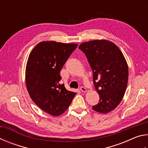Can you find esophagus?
Listing matches in <instances>:
<instances>
[{
  "instance_id": "esophagus-1",
  "label": "esophagus",
  "mask_w": 148,
  "mask_h": 148,
  "mask_svg": "<svg viewBox=\"0 0 148 148\" xmlns=\"http://www.w3.org/2000/svg\"><path fill=\"white\" fill-rule=\"evenodd\" d=\"M80 90H81L82 92H86L87 91V89L86 87H84L83 86H82L81 87H80Z\"/></svg>"
}]
</instances>
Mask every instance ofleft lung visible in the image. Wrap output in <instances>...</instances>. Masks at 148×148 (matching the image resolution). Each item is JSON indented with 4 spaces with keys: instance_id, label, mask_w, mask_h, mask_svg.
<instances>
[{
    "instance_id": "left-lung-1",
    "label": "left lung",
    "mask_w": 148,
    "mask_h": 148,
    "mask_svg": "<svg viewBox=\"0 0 148 148\" xmlns=\"http://www.w3.org/2000/svg\"><path fill=\"white\" fill-rule=\"evenodd\" d=\"M78 48L88 60L95 88L100 96L99 102L92 109L108 113L119 104L126 91L129 69L125 57L116 44L106 40L84 42Z\"/></svg>"
}]
</instances>
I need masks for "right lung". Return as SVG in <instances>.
<instances>
[{"label":"right lung","instance_id":"obj_1","mask_svg":"<svg viewBox=\"0 0 148 148\" xmlns=\"http://www.w3.org/2000/svg\"><path fill=\"white\" fill-rule=\"evenodd\" d=\"M77 46L55 41L41 42L32 50L27 60V91L34 103L51 116L63 114L76 94L66 90L59 82L60 71Z\"/></svg>","mask_w":148,"mask_h":148}]
</instances>
